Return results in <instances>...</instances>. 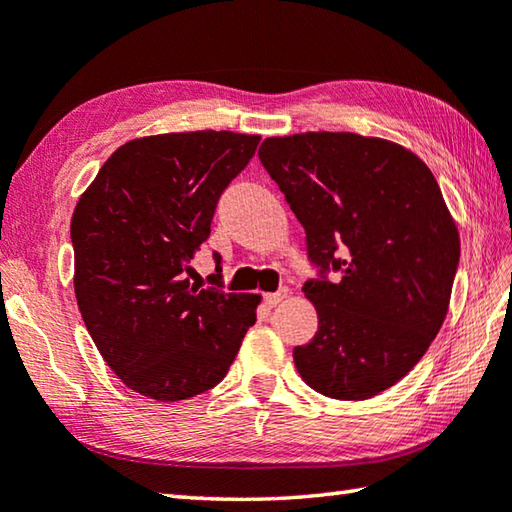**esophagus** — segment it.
Instances as JSON below:
<instances>
[{"label": "esophagus", "instance_id": "obj_1", "mask_svg": "<svg viewBox=\"0 0 512 512\" xmlns=\"http://www.w3.org/2000/svg\"><path fill=\"white\" fill-rule=\"evenodd\" d=\"M286 295H288L286 288H282V291H277V293H266V295H264V304H266V306H277V304H280V302L284 300Z\"/></svg>", "mask_w": 512, "mask_h": 512}]
</instances>
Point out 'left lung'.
Returning a JSON list of instances; mask_svg holds the SVG:
<instances>
[{
	"mask_svg": "<svg viewBox=\"0 0 512 512\" xmlns=\"http://www.w3.org/2000/svg\"><path fill=\"white\" fill-rule=\"evenodd\" d=\"M259 161L318 268L302 286L318 331L293 349L297 371L338 401L385 392L425 356L448 313L461 246L439 183L405 147L351 132L266 138Z\"/></svg>",
	"mask_w": 512,
	"mask_h": 512,
	"instance_id": "8db88e82",
	"label": "left lung"
}]
</instances>
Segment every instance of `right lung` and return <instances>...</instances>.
Here are the masks:
<instances>
[{"label": "right lung", "mask_w": 512, "mask_h": 512, "mask_svg": "<svg viewBox=\"0 0 512 512\" xmlns=\"http://www.w3.org/2000/svg\"><path fill=\"white\" fill-rule=\"evenodd\" d=\"M257 145L215 129L136 138L73 210L78 309L100 356L138 394L167 403L208 392L257 320L259 295L188 280L221 192Z\"/></svg>", "instance_id": "obj_1"}]
</instances>
